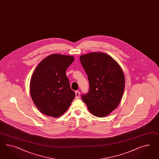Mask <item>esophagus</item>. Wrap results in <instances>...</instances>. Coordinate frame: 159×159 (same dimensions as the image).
<instances>
[{
  "label": "esophagus",
  "mask_w": 159,
  "mask_h": 159,
  "mask_svg": "<svg viewBox=\"0 0 159 159\" xmlns=\"http://www.w3.org/2000/svg\"><path fill=\"white\" fill-rule=\"evenodd\" d=\"M75 94H76L75 98L76 99L79 98H80V92L79 91H75Z\"/></svg>",
  "instance_id": "34e87169"
}]
</instances>
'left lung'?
<instances>
[{
    "label": "left lung",
    "instance_id": "obj_1",
    "mask_svg": "<svg viewBox=\"0 0 159 159\" xmlns=\"http://www.w3.org/2000/svg\"><path fill=\"white\" fill-rule=\"evenodd\" d=\"M80 60L87 75L89 92L82 98L94 116L102 117L114 111L125 90V77L119 64L104 52L82 55Z\"/></svg>",
    "mask_w": 159,
    "mask_h": 159
}]
</instances>
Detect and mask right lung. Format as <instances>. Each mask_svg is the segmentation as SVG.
<instances>
[{"instance_id": "add662e5", "label": "right lung", "mask_w": 159, "mask_h": 159, "mask_svg": "<svg viewBox=\"0 0 159 159\" xmlns=\"http://www.w3.org/2000/svg\"><path fill=\"white\" fill-rule=\"evenodd\" d=\"M75 60L73 56L54 54L42 61L30 82L31 98L45 115L58 117L66 112L75 97L66 70Z\"/></svg>"}]
</instances>
